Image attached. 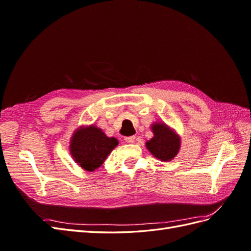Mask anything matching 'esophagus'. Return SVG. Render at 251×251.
I'll return each instance as SVG.
<instances>
[{
    "mask_svg": "<svg viewBox=\"0 0 251 251\" xmlns=\"http://www.w3.org/2000/svg\"><path fill=\"white\" fill-rule=\"evenodd\" d=\"M135 139H136L135 136H130V137H126L125 140H126L127 143H133V142L135 141Z\"/></svg>",
    "mask_w": 251,
    "mask_h": 251,
    "instance_id": "obj_1",
    "label": "esophagus"
}]
</instances>
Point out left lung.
<instances>
[{
	"instance_id": "8db88e82",
	"label": "left lung",
	"mask_w": 251,
	"mask_h": 251,
	"mask_svg": "<svg viewBox=\"0 0 251 251\" xmlns=\"http://www.w3.org/2000/svg\"><path fill=\"white\" fill-rule=\"evenodd\" d=\"M154 137L147 141V149L161 161H171L180 150V137L170 126L162 123L151 126Z\"/></svg>"
}]
</instances>
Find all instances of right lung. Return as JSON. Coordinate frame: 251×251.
Returning a JSON list of instances; mask_svg holds the SVG:
<instances>
[{
    "label": "right lung",
    "mask_w": 251,
    "mask_h": 251,
    "mask_svg": "<svg viewBox=\"0 0 251 251\" xmlns=\"http://www.w3.org/2000/svg\"><path fill=\"white\" fill-rule=\"evenodd\" d=\"M117 144L116 138L108 137L101 128L94 125L80 126L71 138L70 153L80 168L93 172L104 162Z\"/></svg>",
    "instance_id": "1"
}]
</instances>
